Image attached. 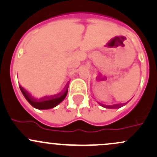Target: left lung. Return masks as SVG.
Masks as SVG:
<instances>
[{
    "mask_svg": "<svg viewBox=\"0 0 157 157\" xmlns=\"http://www.w3.org/2000/svg\"><path fill=\"white\" fill-rule=\"evenodd\" d=\"M121 105H124V104H116V105H113V106H104V105H102V106H106V108H115V107H118V106H121Z\"/></svg>",
    "mask_w": 157,
    "mask_h": 157,
    "instance_id": "1",
    "label": "left lung"
}]
</instances>
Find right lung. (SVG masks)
Returning <instances> with one entry per match:
<instances>
[{
	"instance_id": "right-lung-1",
	"label": "right lung",
	"mask_w": 157,
	"mask_h": 157,
	"mask_svg": "<svg viewBox=\"0 0 157 157\" xmlns=\"http://www.w3.org/2000/svg\"><path fill=\"white\" fill-rule=\"evenodd\" d=\"M19 87L22 94H23V95L26 98V100L33 107L39 109H47L54 107V106L59 104V103H61L65 99V98L67 95V93H68V89H66V90L65 91L64 93H59V94H56V95L50 96V97H44L43 98H41V99L36 100L31 97L25 89H23L21 86Z\"/></svg>"
}]
</instances>
